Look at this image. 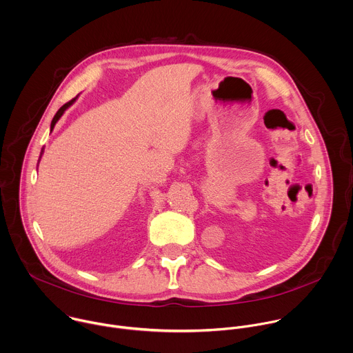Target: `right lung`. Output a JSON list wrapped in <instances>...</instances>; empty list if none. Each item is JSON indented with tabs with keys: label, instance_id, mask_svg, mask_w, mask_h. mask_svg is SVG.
<instances>
[{
	"label": "right lung",
	"instance_id": "right-lung-1",
	"mask_svg": "<svg viewBox=\"0 0 353 353\" xmlns=\"http://www.w3.org/2000/svg\"><path fill=\"white\" fill-rule=\"evenodd\" d=\"M75 99H77V97H74V99H71V100H70V101H67V103H65V104H64V105H61V107H60V108H59V111H57V112H56V115H54V117H53V119H52V123H50V129H53V126H54V123H56V122H57V121H59V118H60V117H61V115H63V112H64V111H65V110H67V108H68V107H70V105H71V104H72V103H74V101H75Z\"/></svg>",
	"mask_w": 353,
	"mask_h": 353
}]
</instances>
